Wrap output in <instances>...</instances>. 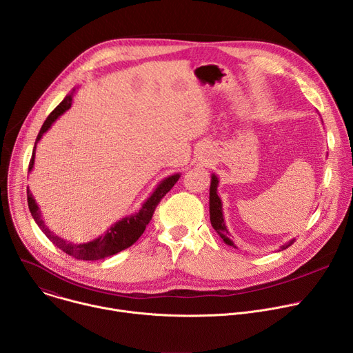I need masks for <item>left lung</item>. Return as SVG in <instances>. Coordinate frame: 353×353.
<instances>
[{
  "label": "left lung",
  "mask_w": 353,
  "mask_h": 353,
  "mask_svg": "<svg viewBox=\"0 0 353 353\" xmlns=\"http://www.w3.org/2000/svg\"><path fill=\"white\" fill-rule=\"evenodd\" d=\"M218 185H219V180L215 174H212L211 177V187H210V218H211V225L212 228L216 230V233L221 236V239L228 244L236 248L234 243L229 239V230L225 225V219H223V212H222V199L218 195ZM294 239L289 240L288 243L282 244L281 250L288 248L290 244H293Z\"/></svg>",
  "instance_id": "1"
}]
</instances>
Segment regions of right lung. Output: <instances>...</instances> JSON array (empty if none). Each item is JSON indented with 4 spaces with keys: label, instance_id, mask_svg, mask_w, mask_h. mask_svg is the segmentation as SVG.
<instances>
[{
    "label": "right lung",
    "instance_id": "obj_1",
    "mask_svg": "<svg viewBox=\"0 0 353 353\" xmlns=\"http://www.w3.org/2000/svg\"><path fill=\"white\" fill-rule=\"evenodd\" d=\"M75 90L77 89L74 88L64 97L63 102L52 113L48 114V117L43 123V125L40 128V132L37 134V138H36V142H34L32 159L29 162V172L33 169V165H34V155H36L37 142L41 139L44 132H47L50 130V127L53 125V123L71 108ZM179 179H180V173H176V174H172L166 179H163L158 184V187L154 190V192L150 194V196L142 204V207L138 212L121 218L120 221L113 223L102 236H99V237H96V239H93L88 243L77 244V243H72V241H67L65 239L57 236L53 230H50L44 225L40 208L36 203V199L33 198L29 187H28V205H29V211H30L34 222L41 229V232L48 237L50 241H53V244H56L60 250H63L64 253L75 257L77 260L94 261V260H102V259L110 257L113 254H117V253H120L121 250H125L130 245H132L139 239V236L143 233L149 221L152 219L155 208L161 203V199L170 191V188L177 183Z\"/></svg>",
    "mask_w": 353,
    "mask_h": 353
}]
</instances>
